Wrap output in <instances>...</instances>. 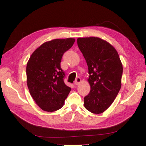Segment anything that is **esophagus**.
I'll return each instance as SVG.
<instances>
[{
    "label": "esophagus",
    "mask_w": 146,
    "mask_h": 146,
    "mask_svg": "<svg viewBox=\"0 0 146 146\" xmlns=\"http://www.w3.org/2000/svg\"><path fill=\"white\" fill-rule=\"evenodd\" d=\"M81 82V78H78L77 79H76V80L75 81L74 85H78L79 84H80Z\"/></svg>",
    "instance_id": "34e87169"
}]
</instances>
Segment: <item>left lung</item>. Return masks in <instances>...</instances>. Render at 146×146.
<instances>
[{"instance_id": "8db88e82", "label": "left lung", "mask_w": 146, "mask_h": 146, "mask_svg": "<svg viewBox=\"0 0 146 146\" xmlns=\"http://www.w3.org/2000/svg\"><path fill=\"white\" fill-rule=\"evenodd\" d=\"M77 42L90 74L91 90L84 98V106L92 113H102L113 103L121 89V61L115 48L100 38H78Z\"/></svg>"}]
</instances>
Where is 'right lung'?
Wrapping results in <instances>:
<instances>
[{
  "mask_svg": "<svg viewBox=\"0 0 146 146\" xmlns=\"http://www.w3.org/2000/svg\"><path fill=\"white\" fill-rule=\"evenodd\" d=\"M74 38L54 39L38 47L27 63V85L31 96L45 111L58 110L63 106L71 88L63 81L65 73L60 63L63 54Z\"/></svg>",
  "mask_w": 146,
  "mask_h": 146,
  "instance_id": "add662e5",
  "label": "right lung"
}]
</instances>
